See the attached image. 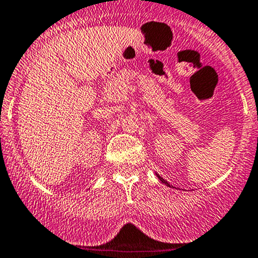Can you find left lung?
Returning <instances> with one entry per match:
<instances>
[{"label":"left lung","instance_id":"obj_1","mask_svg":"<svg viewBox=\"0 0 258 258\" xmlns=\"http://www.w3.org/2000/svg\"><path fill=\"white\" fill-rule=\"evenodd\" d=\"M158 178H159V180H162V181H163V183H164V184H168V183H167V181H165L163 178H161V177H159V175H158Z\"/></svg>","mask_w":258,"mask_h":258}]
</instances>
